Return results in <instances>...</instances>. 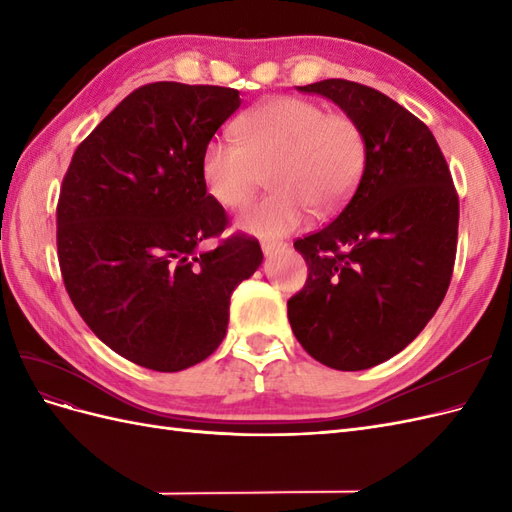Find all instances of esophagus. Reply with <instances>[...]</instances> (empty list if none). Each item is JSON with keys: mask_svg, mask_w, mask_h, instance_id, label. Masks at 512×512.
<instances>
[{"mask_svg": "<svg viewBox=\"0 0 512 512\" xmlns=\"http://www.w3.org/2000/svg\"><path fill=\"white\" fill-rule=\"evenodd\" d=\"M282 250H286V243L284 241H262V252H265L267 256L277 254V252H282Z\"/></svg>", "mask_w": 512, "mask_h": 512, "instance_id": "obj_1", "label": "esophagus"}]
</instances>
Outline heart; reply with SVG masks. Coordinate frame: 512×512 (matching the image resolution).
<instances>
[{
    "label": "heart",
    "mask_w": 512,
    "mask_h": 512,
    "mask_svg": "<svg viewBox=\"0 0 512 512\" xmlns=\"http://www.w3.org/2000/svg\"><path fill=\"white\" fill-rule=\"evenodd\" d=\"M237 138H213L200 173L211 198L230 211L247 207L269 173L273 192L241 220L254 235H286L305 222L309 209L342 211L365 173L363 128L312 100L280 96L254 106L239 119Z\"/></svg>",
    "instance_id": "obj_1"
}]
</instances>
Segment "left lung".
<instances>
[{
    "label": "left lung",
    "instance_id": "left-lung-1",
    "mask_svg": "<svg viewBox=\"0 0 512 512\" xmlns=\"http://www.w3.org/2000/svg\"><path fill=\"white\" fill-rule=\"evenodd\" d=\"M363 128L367 164L350 203L294 241L305 286L288 299L294 337L322 365L369 369L404 350L436 314L457 254L459 196L425 123L382 91L344 79L299 87Z\"/></svg>",
    "mask_w": 512,
    "mask_h": 512
}]
</instances>
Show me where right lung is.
<instances>
[{
    "mask_svg": "<svg viewBox=\"0 0 512 512\" xmlns=\"http://www.w3.org/2000/svg\"><path fill=\"white\" fill-rule=\"evenodd\" d=\"M241 106L218 85L149 83L76 147L57 200V258L76 312L136 365L181 371L222 344L230 294L262 262L200 173L203 151Z\"/></svg>",
    "mask_w": 512,
    "mask_h": 512,
    "instance_id": "1",
    "label": "right lung"
}]
</instances>
